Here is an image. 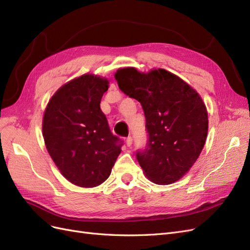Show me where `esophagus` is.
I'll list each match as a JSON object with an SVG mask.
<instances>
[{
    "label": "esophagus",
    "mask_w": 250,
    "mask_h": 250,
    "mask_svg": "<svg viewBox=\"0 0 250 250\" xmlns=\"http://www.w3.org/2000/svg\"><path fill=\"white\" fill-rule=\"evenodd\" d=\"M126 145H127L128 147H130V146L132 145V137H128V138L126 139Z\"/></svg>",
    "instance_id": "1"
}]
</instances>
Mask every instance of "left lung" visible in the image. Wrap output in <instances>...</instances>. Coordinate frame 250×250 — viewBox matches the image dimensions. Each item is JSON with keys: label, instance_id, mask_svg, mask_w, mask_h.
Returning <instances> with one entry per match:
<instances>
[{"label": "left lung", "instance_id": "left-lung-1", "mask_svg": "<svg viewBox=\"0 0 250 250\" xmlns=\"http://www.w3.org/2000/svg\"><path fill=\"white\" fill-rule=\"evenodd\" d=\"M120 89L145 113L148 141L137 158L155 184L170 185L191 169L206 144L207 107L195 89L164 69L145 74L134 67L115 74Z\"/></svg>", "mask_w": 250, "mask_h": 250}]
</instances>
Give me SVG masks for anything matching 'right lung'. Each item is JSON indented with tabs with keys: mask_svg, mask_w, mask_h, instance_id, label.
I'll return each instance as SVG.
<instances>
[{
	"mask_svg": "<svg viewBox=\"0 0 250 250\" xmlns=\"http://www.w3.org/2000/svg\"><path fill=\"white\" fill-rule=\"evenodd\" d=\"M107 89V79L82 75L53 95L43 115L42 135L50 156L67 180L82 188L108 178L123 145L100 108Z\"/></svg>",
	"mask_w": 250,
	"mask_h": 250,
	"instance_id": "right-lung-1",
	"label": "right lung"
}]
</instances>
